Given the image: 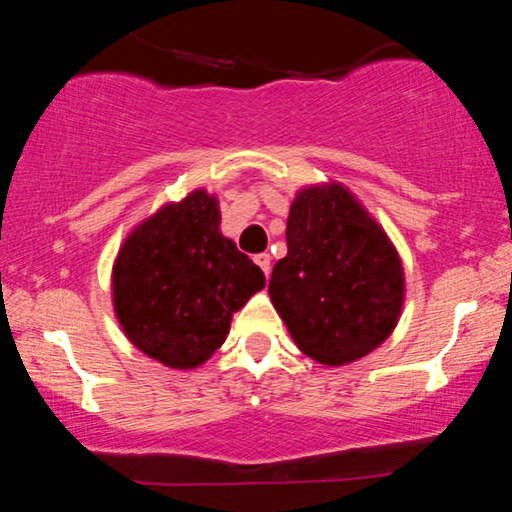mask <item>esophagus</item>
<instances>
[{
  "label": "esophagus",
  "instance_id": "obj_1",
  "mask_svg": "<svg viewBox=\"0 0 512 512\" xmlns=\"http://www.w3.org/2000/svg\"><path fill=\"white\" fill-rule=\"evenodd\" d=\"M255 262H257V267L265 272V277H269V255H267V252H260V255H255Z\"/></svg>",
  "mask_w": 512,
  "mask_h": 512
}]
</instances>
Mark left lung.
Wrapping results in <instances>:
<instances>
[{
  "instance_id": "left-lung-1",
  "label": "left lung",
  "mask_w": 512,
  "mask_h": 512,
  "mask_svg": "<svg viewBox=\"0 0 512 512\" xmlns=\"http://www.w3.org/2000/svg\"><path fill=\"white\" fill-rule=\"evenodd\" d=\"M286 247L269 299L303 355L342 367L389 338L406 301L403 262L345 184L330 179L296 192Z\"/></svg>"
}]
</instances>
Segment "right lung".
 <instances>
[{
	"label": "right lung",
	"mask_w": 512,
	"mask_h": 512,
	"mask_svg": "<svg viewBox=\"0 0 512 512\" xmlns=\"http://www.w3.org/2000/svg\"><path fill=\"white\" fill-rule=\"evenodd\" d=\"M265 289L262 269L221 233L218 196L194 189L126 235L111 269L123 335L170 369H196L228 338L233 313Z\"/></svg>",
	"instance_id": "obj_1"
}]
</instances>
